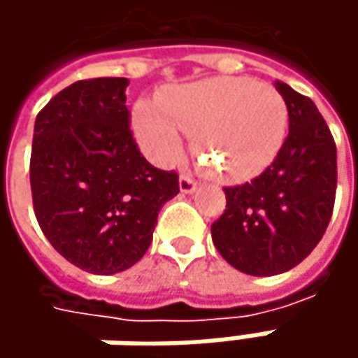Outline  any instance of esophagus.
I'll use <instances>...</instances> for the list:
<instances>
[{
	"label": "esophagus",
	"instance_id": "1",
	"mask_svg": "<svg viewBox=\"0 0 358 358\" xmlns=\"http://www.w3.org/2000/svg\"><path fill=\"white\" fill-rule=\"evenodd\" d=\"M179 189H181V193H193V191L197 189V181H195L191 175H181V179H179Z\"/></svg>",
	"mask_w": 358,
	"mask_h": 358
}]
</instances>
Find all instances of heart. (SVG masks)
Here are the masks:
<instances>
[{
  "label": "heart",
  "mask_w": 358,
  "mask_h": 358,
  "mask_svg": "<svg viewBox=\"0 0 358 358\" xmlns=\"http://www.w3.org/2000/svg\"><path fill=\"white\" fill-rule=\"evenodd\" d=\"M223 177L243 179L263 171L287 137L289 113L281 93L247 77H213L173 87L157 103L133 109V129L145 151L169 163L181 149V131Z\"/></svg>",
  "instance_id": "b5f03b06"
}]
</instances>
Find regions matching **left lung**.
Wrapping results in <instances>:
<instances>
[{
	"instance_id": "8db88e82",
	"label": "left lung",
	"mask_w": 358,
	"mask_h": 358,
	"mask_svg": "<svg viewBox=\"0 0 358 358\" xmlns=\"http://www.w3.org/2000/svg\"><path fill=\"white\" fill-rule=\"evenodd\" d=\"M289 135L275 161L249 183L225 187L227 209L211 225L229 265L255 277L296 267L323 239L337 193V145L309 97L282 81Z\"/></svg>"
}]
</instances>
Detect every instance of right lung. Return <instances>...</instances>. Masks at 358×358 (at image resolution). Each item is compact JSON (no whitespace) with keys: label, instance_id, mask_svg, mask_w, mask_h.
Returning a JSON list of instances; mask_svg holds the SVG:
<instances>
[{"label":"right lung","instance_id":"1","mask_svg":"<svg viewBox=\"0 0 358 358\" xmlns=\"http://www.w3.org/2000/svg\"><path fill=\"white\" fill-rule=\"evenodd\" d=\"M125 77L81 79L35 119L29 181L37 223L57 253L93 275L133 267L153 241L175 171L141 155L129 129Z\"/></svg>","mask_w":358,"mask_h":358}]
</instances>
